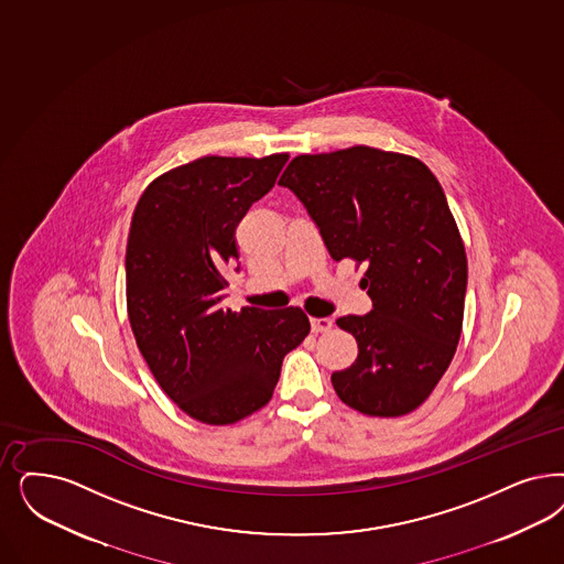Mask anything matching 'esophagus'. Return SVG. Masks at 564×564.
<instances>
[{"label":"esophagus","instance_id":"1","mask_svg":"<svg viewBox=\"0 0 564 564\" xmlns=\"http://www.w3.org/2000/svg\"><path fill=\"white\" fill-rule=\"evenodd\" d=\"M312 330L314 333H327L333 327L330 318H311Z\"/></svg>","mask_w":564,"mask_h":564}]
</instances>
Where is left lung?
I'll use <instances>...</instances> for the list:
<instances>
[{"label":"left lung","instance_id":"obj_1","mask_svg":"<svg viewBox=\"0 0 564 564\" xmlns=\"http://www.w3.org/2000/svg\"><path fill=\"white\" fill-rule=\"evenodd\" d=\"M279 185L316 223L333 260L365 262L372 311L341 316L358 358L330 375L339 400L369 416L419 409L463 330L466 253L446 194L412 155L356 145L297 155Z\"/></svg>","mask_w":564,"mask_h":564}]
</instances>
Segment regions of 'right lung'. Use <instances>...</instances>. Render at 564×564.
<instances>
[{"label": "right lung", "instance_id": "1", "mask_svg": "<svg viewBox=\"0 0 564 564\" xmlns=\"http://www.w3.org/2000/svg\"><path fill=\"white\" fill-rule=\"evenodd\" d=\"M288 160L199 158L158 176L133 213L124 271L137 348L176 406L208 425L269 404L283 358L311 333L293 306H220L223 272L239 258L235 229Z\"/></svg>", "mask_w": 564, "mask_h": 564}]
</instances>
